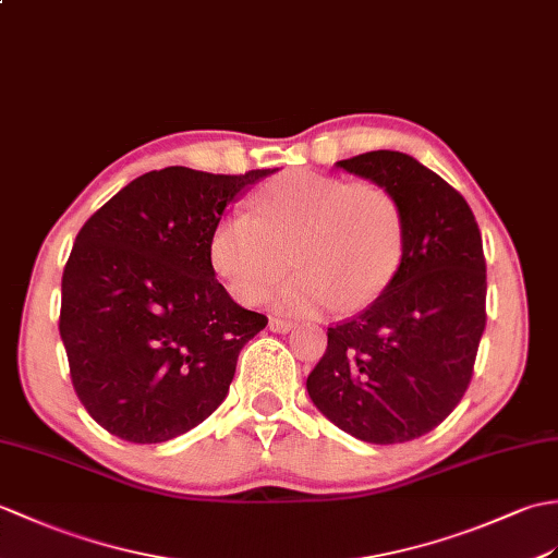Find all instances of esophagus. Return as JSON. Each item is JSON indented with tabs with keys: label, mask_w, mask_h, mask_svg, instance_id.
Segmentation results:
<instances>
[{
	"label": "esophagus",
	"mask_w": 558,
	"mask_h": 558,
	"mask_svg": "<svg viewBox=\"0 0 558 558\" xmlns=\"http://www.w3.org/2000/svg\"><path fill=\"white\" fill-rule=\"evenodd\" d=\"M268 328L274 330V332H290V330L294 328V323H292V320H284V318L274 316V318L268 320Z\"/></svg>",
	"instance_id": "esophagus-1"
}]
</instances>
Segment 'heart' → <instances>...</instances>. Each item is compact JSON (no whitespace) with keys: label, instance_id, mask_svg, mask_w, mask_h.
<instances>
[{"label":"heart","instance_id":"b5f03b06","mask_svg":"<svg viewBox=\"0 0 558 558\" xmlns=\"http://www.w3.org/2000/svg\"><path fill=\"white\" fill-rule=\"evenodd\" d=\"M404 254V214L373 180L284 171L258 190L254 216L228 214L209 238V262L242 304L264 302L290 262L300 270L276 294L288 314L364 308L392 282Z\"/></svg>","mask_w":558,"mask_h":558}]
</instances>
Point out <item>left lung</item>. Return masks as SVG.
I'll list each match as a JSON object with an SVG mask.
<instances>
[{
    "mask_svg": "<svg viewBox=\"0 0 558 558\" xmlns=\"http://www.w3.org/2000/svg\"><path fill=\"white\" fill-rule=\"evenodd\" d=\"M338 166L395 194L404 254L378 300L328 328L306 390L356 439L409 442L442 423L469 390L487 320L481 228L461 194L409 154L378 149Z\"/></svg>",
    "mask_w": 558,
    "mask_h": 558,
    "instance_id": "8db88e82",
    "label": "left lung"
}]
</instances>
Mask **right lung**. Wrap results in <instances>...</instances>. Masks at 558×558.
<instances>
[{
    "label": "right lung",
    "instance_id": "obj_1",
    "mask_svg": "<svg viewBox=\"0 0 558 558\" xmlns=\"http://www.w3.org/2000/svg\"><path fill=\"white\" fill-rule=\"evenodd\" d=\"M270 173L168 166L135 178L77 232L59 332L73 390L104 430L168 442L226 399L242 347L268 318L216 280L209 238L226 206Z\"/></svg>",
    "mask_w": 558,
    "mask_h": 558
}]
</instances>
